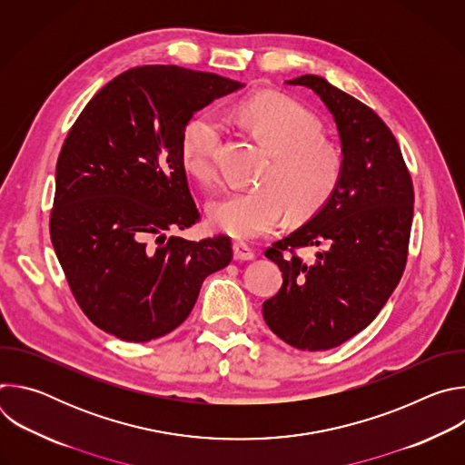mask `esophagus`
<instances>
[{
    "label": "esophagus",
    "mask_w": 465,
    "mask_h": 465,
    "mask_svg": "<svg viewBox=\"0 0 465 465\" xmlns=\"http://www.w3.org/2000/svg\"><path fill=\"white\" fill-rule=\"evenodd\" d=\"M233 257L237 261H250L255 257V252L244 242H233Z\"/></svg>",
    "instance_id": "obj_1"
}]
</instances>
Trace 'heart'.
Segmentation results:
<instances>
[{
    "label": "heart",
    "instance_id": "b5f03b06",
    "mask_svg": "<svg viewBox=\"0 0 465 465\" xmlns=\"http://www.w3.org/2000/svg\"><path fill=\"white\" fill-rule=\"evenodd\" d=\"M237 121L271 160L255 189H232L208 206L212 224L235 237L253 239L272 230L291 210L296 219L318 213L335 194L344 174V153L322 138L320 119L282 94H261L239 104ZM224 124L210 112L193 115L180 136L183 169L198 182L213 183Z\"/></svg>",
    "mask_w": 465,
    "mask_h": 465
}]
</instances>
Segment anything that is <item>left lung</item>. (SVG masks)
I'll use <instances>...</instances> for the list:
<instances>
[{"mask_svg":"<svg viewBox=\"0 0 465 465\" xmlns=\"http://www.w3.org/2000/svg\"><path fill=\"white\" fill-rule=\"evenodd\" d=\"M287 83L311 88L333 114L346 165L331 201L264 252L283 285L262 303V318L289 346L323 351L368 327L400 283L414 185L391 130L370 106L318 75ZM311 245L322 250L303 262L299 250Z\"/></svg>","mask_w":465,"mask_h":465,"instance_id":"obj_1","label":"left lung"}]
</instances>
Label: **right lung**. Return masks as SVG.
<instances>
[{"label":"right lung","mask_w":465,"mask_h":465,"mask_svg":"<svg viewBox=\"0 0 465 465\" xmlns=\"http://www.w3.org/2000/svg\"><path fill=\"white\" fill-rule=\"evenodd\" d=\"M242 84L178 65H138L84 106L56 162L51 242L83 312L126 342H149L191 312L232 241L167 232L201 221L180 160L196 110Z\"/></svg>","instance_id":"add662e5"}]
</instances>
